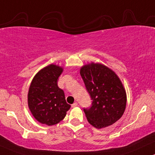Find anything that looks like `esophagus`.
Listing matches in <instances>:
<instances>
[{
  "instance_id": "34e87169",
  "label": "esophagus",
  "mask_w": 155,
  "mask_h": 155,
  "mask_svg": "<svg viewBox=\"0 0 155 155\" xmlns=\"http://www.w3.org/2000/svg\"><path fill=\"white\" fill-rule=\"evenodd\" d=\"M77 106H78V103L77 102H75V103L73 104L72 105H71V107H77Z\"/></svg>"
}]
</instances>
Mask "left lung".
I'll return each mask as SVG.
<instances>
[{"label": "left lung", "instance_id": "8db88e82", "mask_svg": "<svg viewBox=\"0 0 155 155\" xmlns=\"http://www.w3.org/2000/svg\"><path fill=\"white\" fill-rule=\"evenodd\" d=\"M80 74L92 104L83 108L88 122L101 129L113 124L123 115L127 96L121 81L112 70L101 64L83 66Z\"/></svg>", "mask_w": 155, "mask_h": 155}]
</instances>
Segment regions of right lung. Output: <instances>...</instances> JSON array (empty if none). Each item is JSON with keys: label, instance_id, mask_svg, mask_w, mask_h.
<instances>
[{"label": "right lung", "instance_id": "add662e5", "mask_svg": "<svg viewBox=\"0 0 155 155\" xmlns=\"http://www.w3.org/2000/svg\"><path fill=\"white\" fill-rule=\"evenodd\" d=\"M62 68L50 64L34 77L28 94L31 112L37 120L52 126L63 120L71 105L66 102L64 93L57 85Z\"/></svg>", "mask_w": 155, "mask_h": 155}]
</instances>
